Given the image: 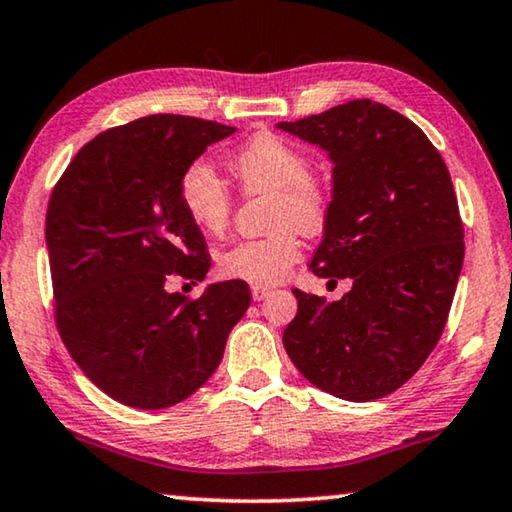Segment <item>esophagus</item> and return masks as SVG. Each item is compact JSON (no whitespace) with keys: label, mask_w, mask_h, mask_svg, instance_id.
<instances>
[{"label":"esophagus","mask_w":512,"mask_h":512,"mask_svg":"<svg viewBox=\"0 0 512 512\" xmlns=\"http://www.w3.org/2000/svg\"><path fill=\"white\" fill-rule=\"evenodd\" d=\"M270 295V288H258V286H254L251 288V298H254L256 302H261V300H265Z\"/></svg>","instance_id":"esophagus-1"}]
</instances>
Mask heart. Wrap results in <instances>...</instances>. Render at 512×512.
<instances>
[{
  "label": "heart",
  "mask_w": 512,
  "mask_h": 512,
  "mask_svg": "<svg viewBox=\"0 0 512 512\" xmlns=\"http://www.w3.org/2000/svg\"><path fill=\"white\" fill-rule=\"evenodd\" d=\"M228 166L247 194H272L270 226L277 233L233 244L219 256V272L258 288L279 284L300 261L302 244L295 228L316 233L325 224L328 191L311 175L307 152L274 133L251 136ZM180 203L191 224L210 235H219L231 219V191L217 170L201 161L182 173Z\"/></svg>",
  "instance_id": "obj_1"
}]
</instances>
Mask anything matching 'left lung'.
<instances>
[{
	"label": "left lung",
	"mask_w": 512,
	"mask_h": 512,
	"mask_svg": "<svg viewBox=\"0 0 512 512\" xmlns=\"http://www.w3.org/2000/svg\"><path fill=\"white\" fill-rule=\"evenodd\" d=\"M277 127L335 164L309 268L353 281L337 302L295 288L284 348L316 388L348 402L381 399L418 372L446 328L464 261L450 173L416 124L369 99Z\"/></svg>",
	"instance_id": "1"
}]
</instances>
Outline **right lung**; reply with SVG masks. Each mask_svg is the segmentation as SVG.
<instances>
[{
    "label": "right lung",
    "mask_w": 512,
    "mask_h": 512,
    "mask_svg": "<svg viewBox=\"0 0 512 512\" xmlns=\"http://www.w3.org/2000/svg\"><path fill=\"white\" fill-rule=\"evenodd\" d=\"M235 127L150 115L92 138L55 184L46 244L59 337L87 379L133 409H168L201 388L251 302L244 281L201 298L166 279L203 281L210 256L180 203V177Z\"/></svg>",
    "instance_id": "1"
}]
</instances>
